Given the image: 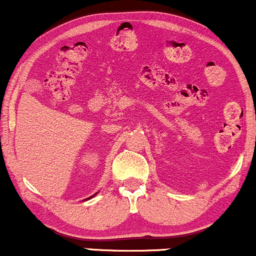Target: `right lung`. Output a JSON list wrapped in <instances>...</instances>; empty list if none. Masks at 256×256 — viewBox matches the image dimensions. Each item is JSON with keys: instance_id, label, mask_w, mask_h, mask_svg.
<instances>
[{"instance_id": "right-lung-1", "label": "right lung", "mask_w": 256, "mask_h": 256, "mask_svg": "<svg viewBox=\"0 0 256 256\" xmlns=\"http://www.w3.org/2000/svg\"><path fill=\"white\" fill-rule=\"evenodd\" d=\"M96 195H98V192H96V194H95V195H92V196H90V198H85V200H90V198H94V196H96Z\"/></svg>"}]
</instances>
